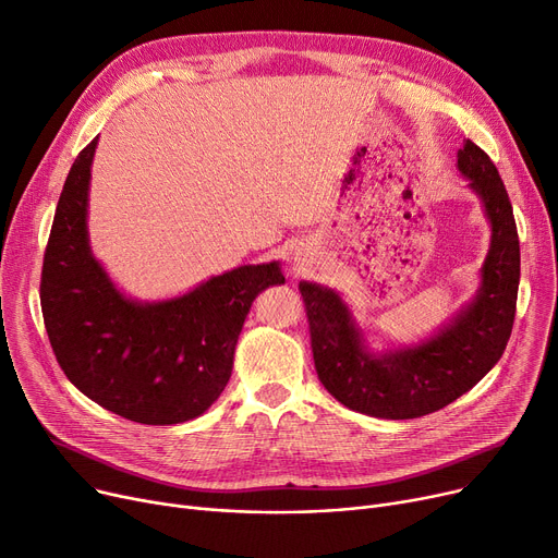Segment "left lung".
<instances>
[{"label": "left lung", "instance_id": "8db88e82", "mask_svg": "<svg viewBox=\"0 0 558 558\" xmlns=\"http://www.w3.org/2000/svg\"><path fill=\"white\" fill-rule=\"evenodd\" d=\"M457 167L484 203L490 248L475 301L444 330L418 345L375 355L337 291L299 284L320 385L353 412L391 421L438 412L471 391L505 353L520 282L513 208L500 173L475 142L463 140Z\"/></svg>", "mask_w": 558, "mask_h": 558}]
</instances>
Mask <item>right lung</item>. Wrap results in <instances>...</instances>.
<instances>
[{"label":"right lung","instance_id":"add662e5","mask_svg":"<svg viewBox=\"0 0 558 558\" xmlns=\"http://www.w3.org/2000/svg\"><path fill=\"white\" fill-rule=\"evenodd\" d=\"M97 137L76 156L45 248L40 305L70 383L108 412L142 425L201 416L230 379L234 345L280 264H246L179 299L137 303L117 289L87 240V187Z\"/></svg>","mask_w":558,"mask_h":558}]
</instances>
